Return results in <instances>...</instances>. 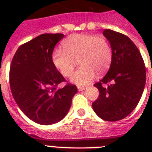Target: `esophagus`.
<instances>
[{"label":"esophagus","instance_id":"obj_1","mask_svg":"<svg viewBox=\"0 0 152 152\" xmlns=\"http://www.w3.org/2000/svg\"><path fill=\"white\" fill-rule=\"evenodd\" d=\"M85 87H83V86H78L77 87V90H78L79 91H84V89H85Z\"/></svg>","mask_w":152,"mask_h":152}]
</instances>
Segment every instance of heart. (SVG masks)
I'll list each match as a JSON object with an SVG mask.
<instances>
[{"mask_svg": "<svg viewBox=\"0 0 152 152\" xmlns=\"http://www.w3.org/2000/svg\"><path fill=\"white\" fill-rule=\"evenodd\" d=\"M63 49L52 52V61L64 77H71L78 61L80 68L72 80L77 85L91 82L95 73L101 75L107 72L113 57L112 48L104 36L92 34H73L61 42Z\"/></svg>", "mask_w": 152, "mask_h": 152, "instance_id": "obj_1", "label": "heart"}]
</instances>
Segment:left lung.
Here are the masks:
<instances>
[{
	"label": "left lung",
	"instance_id": "obj_1",
	"mask_svg": "<svg viewBox=\"0 0 152 152\" xmlns=\"http://www.w3.org/2000/svg\"><path fill=\"white\" fill-rule=\"evenodd\" d=\"M103 35L110 42L113 57L107 75L94 84L99 96L92 103L94 112L106 121L124 119L138 105L145 85L144 60L128 36L111 29Z\"/></svg>",
	"mask_w": 152,
	"mask_h": 152
}]
</instances>
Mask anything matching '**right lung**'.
Listing matches in <instances>:
<instances>
[{
    "mask_svg": "<svg viewBox=\"0 0 152 152\" xmlns=\"http://www.w3.org/2000/svg\"><path fill=\"white\" fill-rule=\"evenodd\" d=\"M61 33H45L22 44L13 56L10 68V90L16 103L29 119L41 125L58 123L66 116L77 93L52 61Z\"/></svg>",
    "mask_w": 152,
    "mask_h": 152,
    "instance_id": "add662e5",
    "label": "right lung"
}]
</instances>
